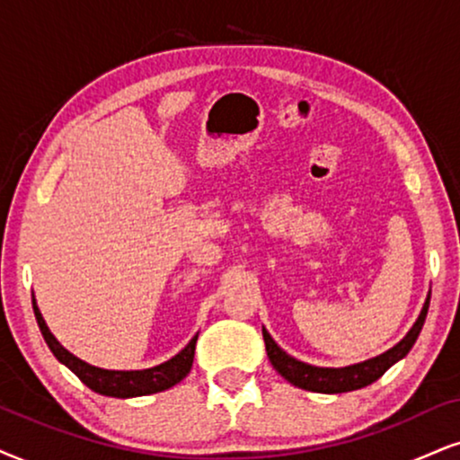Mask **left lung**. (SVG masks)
<instances>
[{
    "label": "left lung",
    "mask_w": 460,
    "mask_h": 460,
    "mask_svg": "<svg viewBox=\"0 0 460 460\" xmlns=\"http://www.w3.org/2000/svg\"><path fill=\"white\" fill-rule=\"evenodd\" d=\"M429 301H431V293H429L427 299H424V305L420 314H418L416 323L411 324V329L405 333V337L399 341V344H394L391 350L377 354L374 358L363 360V363L348 365V367H316V365L304 363V360L290 357V354L284 352L263 327L267 357H270V363L273 365V369H276L284 380H288L293 386L304 388V391L323 393V394L358 391V388L369 386L371 382H376L388 367H393L397 360L403 358L405 354L411 350V346L416 344L418 335H420L422 331L424 318H427Z\"/></svg>",
    "instance_id": "left-lung-1"
}]
</instances>
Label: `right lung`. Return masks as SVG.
Instances as JSON below:
<instances>
[{
	"label": "right lung",
	"instance_id": "1",
	"mask_svg": "<svg viewBox=\"0 0 460 460\" xmlns=\"http://www.w3.org/2000/svg\"><path fill=\"white\" fill-rule=\"evenodd\" d=\"M33 301V314H36L38 327L42 331L44 341L49 344L50 352L55 354L59 363L66 365L69 371H74L75 376L80 377V382L91 388V391L106 394V397H116V399H131V397H144V394H153L167 391V388L176 386L180 380L189 376L190 367H193L195 358V344H197V333L193 340L189 341L187 346L180 350L176 357H172L165 363L155 365V367L148 369H103L95 367V365H89L86 360L78 358L75 354L66 350L59 344L55 335L50 333L49 324H46L42 312L36 304V297Z\"/></svg>",
	"mask_w": 460,
	"mask_h": 460
}]
</instances>
